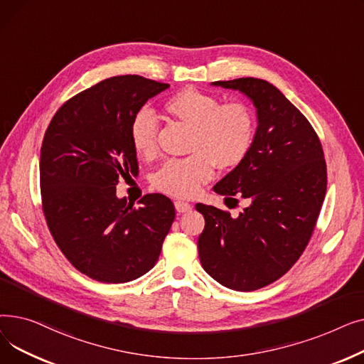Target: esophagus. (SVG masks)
<instances>
[{"label":"esophagus","instance_id":"34e87169","mask_svg":"<svg viewBox=\"0 0 364 364\" xmlns=\"http://www.w3.org/2000/svg\"><path fill=\"white\" fill-rule=\"evenodd\" d=\"M176 209H177L178 214H184V213L192 211V205L187 203V202H183V200H177L176 202Z\"/></svg>","mask_w":364,"mask_h":364}]
</instances>
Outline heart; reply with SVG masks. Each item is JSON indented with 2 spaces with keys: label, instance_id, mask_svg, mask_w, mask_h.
Masks as SVG:
<instances>
[{
  "label": "heart",
  "instance_id": "1",
  "mask_svg": "<svg viewBox=\"0 0 364 364\" xmlns=\"http://www.w3.org/2000/svg\"><path fill=\"white\" fill-rule=\"evenodd\" d=\"M164 110L169 118L192 128L184 159L168 161L153 178L161 192L174 198H190L211 180L214 166L228 172L240 166L250 155L255 139V118L245 103L221 105L213 94L183 88L168 97ZM129 140L141 158L156 153L158 122L147 110H139L129 124Z\"/></svg>",
  "mask_w": 364,
  "mask_h": 364
}]
</instances>
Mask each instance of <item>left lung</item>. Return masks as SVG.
<instances>
[{
    "label": "left lung",
    "instance_id": "left-lung-1",
    "mask_svg": "<svg viewBox=\"0 0 364 364\" xmlns=\"http://www.w3.org/2000/svg\"><path fill=\"white\" fill-rule=\"evenodd\" d=\"M257 107L258 128L245 162L214 186L247 206L239 217L198 203L205 228L198 240L203 270L225 288L251 292L288 273L307 247L326 195V161L309 119L270 82L217 81Z\"/></svg>",
    "mask_w": 364,
    "mask_h": 364
}]
</instances>
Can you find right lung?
Segmentation results:
<instances>
[{
  "mask_svg": "<svg viewBox=\"0 0 364 364\" xmlns=\"http://www.w3.org/2000/svg\"><path fill=\"white\" fill-rule=\"evenodd\" d=\"M168 87L139 75L107 78L65 102L44 134L43 213L62 254L90 279L125 283L146 274L176 218L169 198L149 193L134 208L114 187L139 176L131 119Z\"/></svg>",
  "mask_w": 364,
  "mask_h": 364,
  "instance_id": "obj_1",
  "label": "right lung"
}]
</instances>
